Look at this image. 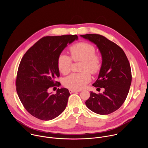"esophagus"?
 Instances as JSON below:
<instances>
[{"label":"esophagus","instance_id":"34e87169","mask_svg":"<svg viewBox=\"0 0 148 148\" xmlns=\"http://www.w3.org/2000/svg\"><path fill=\"white\" fill-rule=\"evenodd\" d=\"M80 91V90H73V89H69V92L70 93H73V92H79Z\"/></svg>","mask_w":148,"mask_h":148}]
</instances>
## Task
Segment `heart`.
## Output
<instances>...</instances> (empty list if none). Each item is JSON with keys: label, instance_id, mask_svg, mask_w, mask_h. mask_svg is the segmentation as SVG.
<instances>
[{"label": "heart", "instance_id": "1", "mask_svg": "<svg viewBox=\"0 0 148 148\" xmlns=\"http://www.w3.org/2000/svg\"><path fill=\"white\" fill-rule=\"evenodd\" d=\"M95 47L87 42H79L69 48L70 57L60 54L57 60L59 71L64 75L68 74L74 62L81 61L80 71L81 73H73L67 77L63 81L64 85L73 90H80L85 87L91 79V74L97 73L102 66V59L99 54L95 53Z\"/></svg>", "mask_w": 148, "mask_h": 148}]
</instances>
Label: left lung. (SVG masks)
I'll return each mask as SVG.
<instances>
[{
    "label": "left lung",
    "mask_w": 148,
    "mask_h": 148,
    "mask_svg": "<svg viewBox=\"0 0 148 148\" xmlns=\"http://www.w3.org/2000/svg\"><path fill=\"white\" fill-rule=\"evenodd\" d=\"M81 36L95 43L102 57L98 79L92 86L104 88L105 91L102 94L91 92L86 104L98 114H111L122 106L128 94L132 81L130 62L123 50L103 36L87 34Z\"/></svg>",
    "instance_id": "1"
}]
</instances>
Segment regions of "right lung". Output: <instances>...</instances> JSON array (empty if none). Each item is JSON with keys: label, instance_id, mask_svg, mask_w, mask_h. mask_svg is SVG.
Here are the masks:
<instances>
[{"label": "right lung", "instance_id": "1", "mask_svg": "<svg viewBox=\"0 0 148 148\" xmlns=\"http://www.w3.org/2000/svg\"><path fill=\"white\" fill-rule=\"evenodd\" d=\"M77 38L75 34L45 36L21 60L16 79V91L23 107L32 116L51 120L66 109L70 95L69 90L58 88L55 94L48 91L61 84L56 81L60 77L58 57L68 43Z\"/></svg>", "mask_w": 148, "mask_h": 148}]
</instances>
